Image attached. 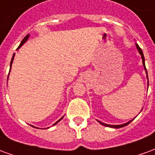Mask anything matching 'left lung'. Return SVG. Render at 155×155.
I'll return each mask as SVG.
<instances>
[{"label": "left lung", "instance_id": "1", "mask_svg": "<svg viewBox=\"0 0 155 155\" xmlns=\"http://www.w3.org/2000/svg\"><path fill=\"white\" fill-rule=\"evenodd\" d=\"M135 45H136V48L137 50H138V51H139V53L140 54V55H141V58H142V62H143V68H144V70H145V72H146V77H147V80H148V81H149V78H148V73H147V71H146V68H145V64H144V56H143V51H142V50L140 49V47L139 46V45L138 44H135ZM149 83V82H148ZM133 120H130L129 122H127V123L125 124H116V125H113V124H104V123H102V122H101V121H99V120H97L98 122L100 124H101L102 125H104V126H106V127H110V128H114V129H120V128H122V127H124L126 126V125H128Z\"/></svg>", "mask_w": 155, "mask_h": 155}]
</instances>
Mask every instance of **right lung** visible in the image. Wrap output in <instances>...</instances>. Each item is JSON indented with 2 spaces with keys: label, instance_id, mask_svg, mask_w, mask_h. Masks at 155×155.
Segmentation results:
<instances>
[{
  "label": "right lung",
  "instance_id": "right-lung-1",
  "mask_svg": "<svg viewBox=\"0 0 155 155\" xmlns=\"http://www.w3.org/2000/svg\"><path fill=\"white\" fill-rule=\"evenodd\" d=\"M29 37H30V35H29V34H28V35H25V38L23 39V40H22L21 42V44H20V45H19V46H18V48L16 49V51H18L19 49H20V48L21 47V46H22V45H23L25 44V42H26V41H27V40H28V39H29ZM15 54H13V56H12V61H11V64H10V71H11V69H12V63H13V61H14V57H15ZM8 78H9V74H8ZM8 78H7V81H8ZM63 118H64V116L61 117V119H60V120H58V121H56V122H55V123H54V124H53V125H55V124H57L58 122H60V121H61V120H62ZM31 126H33V125H31ZM33 127H34V128H36V127H35V126H33Z\"/></svg>",
  "mask_w": 155,
  "mask_h": 155
}]
</instances>
